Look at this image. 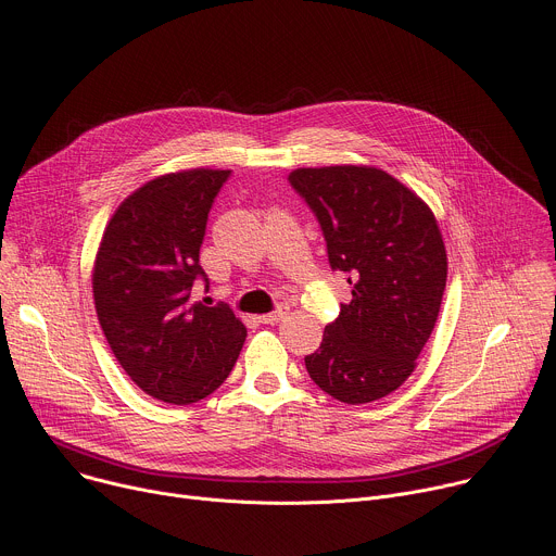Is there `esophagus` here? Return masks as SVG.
<instances>
[{"mask_svg": "<svg viewBox=\"0 0 556 556\" xmlns=\"http://www.w3.org/2000/svg\"><path fill=\"white\" fill-rule=\"evenodd\" d=\"M286 315H288V306L277 308L275 313H266V315H262V317H260V321L268 326V324H277V321H281Z\"/></svg>", "mask_w": 556, "mask_h": 556, "instance_id": "34e87169", "label": "esophagus"}]
</instances>
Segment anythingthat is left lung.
<instances>
[{
	"label": "left lung",
	"instance_id": "obj_1",
	"mask_svg": "<svg viewBox=\"0 0 556 556\" xmlns=\"http://www.w3.org/2000/svg\"><path fill=\"white\" fill-rule=\"evenodd\" d=\"M288 181L321 226L330 268L352 286L306 370L337 401H377L410 377L439 317L447 262L437 219L379 168H299Z\"/></svg>",
	"mask_w": 556,
	"mask_h": 556
}]
</instances>
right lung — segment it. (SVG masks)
<instances>
[{
	"instance_id": "obj_1",
	"label": "right lung",
	"mask_w": 556,
	"mask_h": 556,
	"mask_svg": "<svg viewBox=\"0 0 556 556\" xmlns=\"http://www.w3.org/2000/svg\"><path fill=\"white\" fill-rule=\"evenodd\" d=\"M232 170H184L135 190L109 222L92 292L115 359L150 396L188 406L230 375L245 326L228 304L190 299L206 281L199 248Z\"/></svg>"
}]
</instances>
